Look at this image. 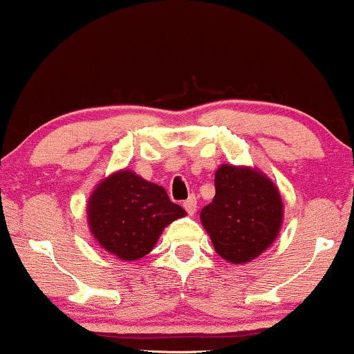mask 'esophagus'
Returning a JSON list of instances; mask_svg holds the SVG:
<instances>
[{
    "instance_id": "esophagus-1",
    "label": "esophagus",
    "mask_w": 354,
    "mask_h": 354,
    "mask_svg": "<svg viewBox=\"0 0 354 354\" xmlns=\"http://www.w3.org/2000/svg\"><path fill=\"white\" fill-rule=\"evenodd\" d=\"M183 208L186 209V213L188 214H194V211H196V198L189 196L188 200L183 203Z\"/></svg>"
}]
</instances>
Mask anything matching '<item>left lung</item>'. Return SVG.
<instances>
[{"mask_svg":"<svg viewBox=\"0 0 354 354\" xmlns=\"http://www.w3.org/2000/svg\"><path fill=\"white\" fill-rule=\"evenodd\" d=\"M213 201L201 209V223L214 250L233 265L261 254L278 236L283 203L265 174L223 165L214 174Z\"/></svg>","mask_w":354,"mask_h":354,"instance_id":"1","label":"left lung"}]
</instances>
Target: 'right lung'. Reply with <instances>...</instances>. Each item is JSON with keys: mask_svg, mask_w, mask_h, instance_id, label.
I'll return each mask as SVG.
<instances>
[{"mask_svg": "<svg viewBox=\"0 0 354 354\" xmlns=\"http://www.w3.org/2000/svg\"><path fill=\"white\" fill-rule=\"evenodd\" d=\"M185 214L163 186L126 169L100 183L88 201L93 236L124 261L148 254L166 226Z\"/></svg>", "mask_w": 354, "mask_h": 354, "instance_id": "1", "label": "right lung"}]
</instances>
